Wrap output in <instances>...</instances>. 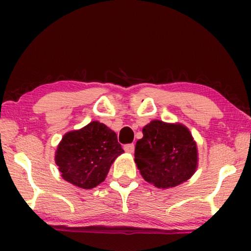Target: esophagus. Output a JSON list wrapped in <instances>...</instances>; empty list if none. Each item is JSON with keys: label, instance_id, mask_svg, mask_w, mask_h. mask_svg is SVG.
Listing matches in <instances>:
<instances>
[{"label": "esophagus", "instance_id": "34e87169", "mask_svg": "<svg viewBox=\"0 0 251 251\" xmlns=\"http://www.w3.org/2000/svg\"><path fill=\"white\" fill-rule=\"evenodd\" d=\"M123 150H125L126 153H133V151H135V145H133V144H126V145L123 146Z\"/></svg>", "mask_w": 251, "mask_h": 251}]
</instances>
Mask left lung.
Here are the masks:
<instances>
[{"label": "left lung", "mask_w": 251, "mask_h": 251, "mask_svg": "<svg viewBox=\"0 0 251 251\" xmlns=\"http://www.w3.org/2000/svg\"><path fill=\"white\" fill-rule=\"evenodd\" d=\"M136 143L135 162L144 179L159 188L175 187L193 176L198 149L190 130L180 123L153 120Z\"/></svg>", "instance_id": "left-lung-1"}]
</instances>
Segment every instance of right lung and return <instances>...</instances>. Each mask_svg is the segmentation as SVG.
I'll use <instances>...</instances> for the list:
<instances>
[{"instance_id": "1", "label": "right lung", "mask_w": 251, "mask_h": 251, "mask_svg": "<svg viewBox=\"0 0 251 251\" xmlns=\"http://www.w3.org/2000/svg\"><path fill=\"white\" fill-rule=\"evenodd\" d=\"M123 152L116 133L104 123L92 121L65 133L54 157L65 180L90 190L105 180L112 163Z\"/></svg>"}]
</instances>
